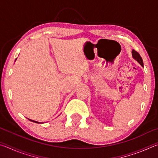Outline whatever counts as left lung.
Instances as JSON below:
<instances>
[{
    "mask_svg": "<svg viewBox=\"0 0 158 158\" xmlns=\"http://www.w3.org/2000/svg\"><path fill=\"white\" fill-rule=\"evenodd\" d=\"M132 57H133L134 58H135V59L136 60H137V62H138L139 63L141 66L143 67V60H142V58H141V56L139 55V53L136 52L135 50H132Z\"/></svg>",
    "mask_w": 158,
    "mask_h": 158,
    "instance_id": "obj_1",
    "label": "left lung"
}]
</instances>
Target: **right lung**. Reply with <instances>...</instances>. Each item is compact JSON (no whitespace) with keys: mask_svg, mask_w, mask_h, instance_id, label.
Here are the masks:
<instances>
[{"mask_svg":"<svg viewBox=\"0 0 158 158\" xmlns=\"http://www.w3.org/2000/svg\"><path fill=\"white\" fill-rule=\"evenodd\" d=\"M29 121H32V122H34V123H39V122H37V121H33V120H31V119H28Z\"/></svg>","mask_w":158,"mask_h":158,"instance_id":"add662e5","label":"right lung"}]
</instances>
